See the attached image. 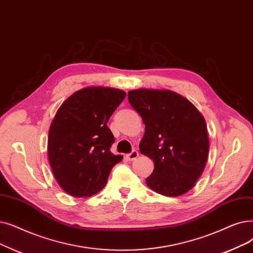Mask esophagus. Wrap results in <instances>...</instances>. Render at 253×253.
Returning <instances> with one entry per match:
<instances>
[{"mask_svg":"<svg viewBox=\"0 0 253 253\" xmlns=\"http://www.w3.org/2000/svg\"><path fill=\"white\" fill-rule=\"evenodd\" d=\"M126 157H127L128 160H131V161L135 160L138 157V152L136 150H132V151H131V153L127 154Z\"/></svg>","mask_w":253,"mask_h":253,"instance_id":"esophagus-1","label":"esophagus"}]
</instances>
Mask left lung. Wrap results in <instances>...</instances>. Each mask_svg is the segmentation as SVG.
<instances>
[{"instance_id": "8db88e82", "label": "left lung", "mask_w": 253, "mask_h": 253, "mask_svg": "<svg viewBox=\"0 0 253 253\" xmlns=\"http://www.w3.org/2000/svg\"><path fill=\"white\" fill-rule=\"evenodd\" d=\"M128 101L146 125L139 151L154 162L147 185L166 196L189 191L203 173L209 154L202 114L169 90L129 91Z\"/></svg>"}]
</instances>
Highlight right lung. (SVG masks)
I'll return each mask as SVG.
<instances>
[{"mask_svg":"<svg viewBox=\"0 0 253 253\" xmlns=\"http://www.w3.org/2000/svg\"><path fill=\"white\" fill-rule=\"evenodd\" d=\"M125 97L122 90L89 86L58 109L48 132V160L54 178L70 195L86 197L100 191L123 159L111 152L115 137L107 122Z\"/></svg>","mask_w":253,"mask_h":253,"instance_id":"obj_1","label":"right lung"}]
</instances>
